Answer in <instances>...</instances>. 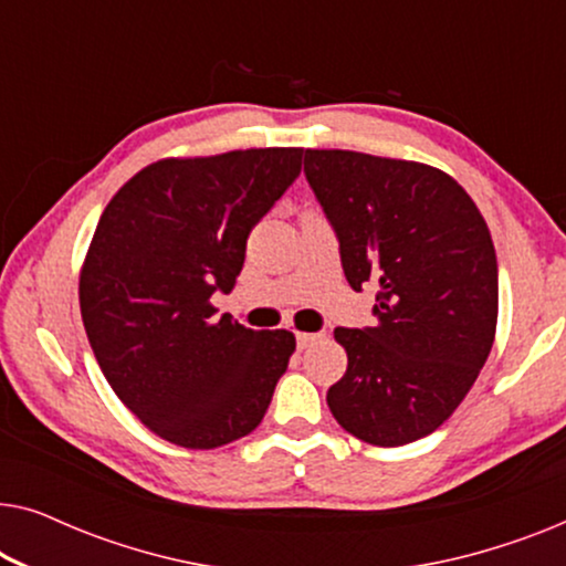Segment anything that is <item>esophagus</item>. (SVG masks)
I'll use <instances>...</instances> for the list:
<instances>
[{
	"label": "esophagus",
	"instance_id": "esophagus-1",
	"mask_svg": "<svg viewBox=\"0 0 566 566\" xmlns=\"http://www.w3.org/2000/svg\"><path fill=\"white\" fill-rule=\"evenodd\" d=\"M322 335H314V332H298L296 335V345L298 350H306V347H312L314 343H319Z\"/></svg>",
	"mask_w": 566,
	"mask_h": 566
}]
</instances>
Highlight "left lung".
<instances>
[{"label":"left lung","mask_w":566,"mask_h":566,"mask_svg":"<svg viewBox=\"0 0 566 566\" xmlns=\"http://www.w3.org/2000/svg\"><path fill=\"white\" fill-rule=\"evenodd\" d=\"M304 172L347 283H378L376 327H337L347 370L327 405L350 436L407 446L455 412L497 329V258L469 192L430 165L306 149Z\"/></svg>","instance_id":"left-lung-1"}]
</instances>
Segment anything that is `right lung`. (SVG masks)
Segmentation results:
<instances>
[{
	"label": "right lung",
	"instance_id": "right-lung-1",
	"mask_svg": "<svg viewBox=\"0 0 566 566\" xmlns=\"http://www.w3.org/2000/svg\"><path fill=\"white\" fill-rule=\"evenodd\" d=\"M293 146L159 159L99 216L80 273L92 353L118 399L169 443L211 451L258 428L289 368V329L216 316L247 237L301 172Z\"/></svg>",
	"mask_w": 566,
	"mask_h": 566
}]
</instances>
